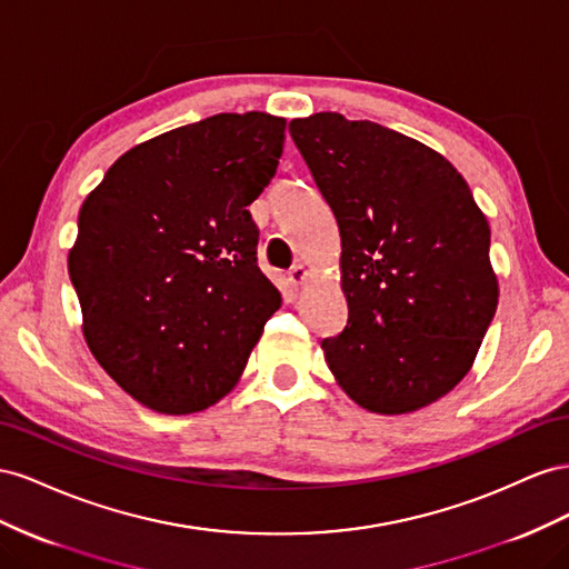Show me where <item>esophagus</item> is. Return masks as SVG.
I'll use <instances>...</instances> for the list:
<instances>
[{"instance_id":"34e87169","label":"esophagus","mask_w":569,"mask_h":569,"mask_svg":"<svg viewBox=\"0 0 569 569\" xmlns=\"http://www.w3.org/2000/svg\"><path fill=\"white\" fill-rule=\"evenodd\" d=\"M307 269H305V264H296L293 269L288 271V283H290V288H298V286H302L305 281H307Z\"/></svg>"}]
</instances>
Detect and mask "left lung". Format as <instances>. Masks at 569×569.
<instances>
[{"mask_svg": "<svg viewBox=\"0 0 569 569\" xmlns=\"http://www.w3.org/2000/svg\"><path fill=\"white\" fill-rule=\"evenodd\" d=\"M288 128L340 233L348 323L321 340L331 375L369 412L427 408L467 377L496 315L489 221L425 142L336 111Z\"/></svg>", "mask_w": 569, "mask_h": 569, "instance_id": "obj_1", "label": "left lung"}]
</instances>
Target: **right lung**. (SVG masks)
I'll list each match as a JSON object with an SVG mask.
<instances>
[{"mask_svg": "<svg viewBox=\"0 0 569 569\" xmlns=\"http://www.w3.org/2000/svg\"><path fill=\"white\" fill-rule=\"evenodd\" d=\"M286 119L217 113L121 154L80 207L69 276L94 360L161 415L233 391L281 293L257 267L248 207Z\"/></svg>", "mask_w": 569, "mask_h": 569, "instance_id": "1", "label": "right lung"}]
</instances>
